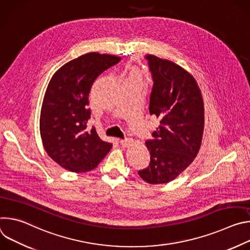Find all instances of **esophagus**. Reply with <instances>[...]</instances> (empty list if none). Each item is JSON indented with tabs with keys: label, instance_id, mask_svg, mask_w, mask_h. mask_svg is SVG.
<instances>
[{
	"label": "esophagus",
	"instance_id": "esophagus-1",
	"mask_svg": "<svg viewBox=\"0 0 250 250\" xmlns=\"http://www.w3.org/2000/svg\"><path fill=\"white\" fill-rule=\"evenodd\" d=\"M120 145L123 147H127L128 146H130L132 144V139L131 138H125V139H121L120 141Z\"/></svg>",
	"mask_w": 250,
	"mask_h": 250
}]
</instances>
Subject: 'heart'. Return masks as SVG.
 Segmentation results:
<instances>
[{
	"instance_id": "heart-1",
	"label": "heart",
	"mask_w": 250,
	"mask_h": 250,
	"mask_svg": "<svg viewBox=\"0 0 250 250\" xmlns=\"http://www.w3.org/2000/svg\"><path fill=\"white\" fill-rule=\"evenodd\" d=\"M126 82H133V83H138L141 85L142 84V75L140 73V71L137 69H132L128 74Z\"/></svg>"
}]
</instances>
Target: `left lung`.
I'll return each instance as SVG.
<instances>
[{"label": "left lung", "mask_w": 250, "mask_h": 250, "mask_svg": "<svg viewBox=\"0 0 250 250\" xmlns=\"http://www.w3.org/2000/svg\"><path fill=\"white\" fill-rule=\"evenodd\" d=\"M152 75L149 113L160 121L146 141L148 167L138 175L149 184H165L183 172L197 156L204 131V103L194 77L181 66L146 55Z\"/></svg>", "instance_id": "obj_1"}]
</instances>
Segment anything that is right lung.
Listing matches in <instances>:
<instances>
[{
  "mask_svg": "<svg viewBox=\"0 0 250 250\" xmlns=\"http://www.w3.org/2000/svg\"><path fill=\"white\" fill-rule=\"evenodd\" d=\"M121 57L91 52L69 61L52 76L42 106L40 129L47 154L66 170H93L112 148L95 127H87L93 83Z\"/></svg>",
  "mask_w": 250,
  "mask_h": 250,
  "instance_id": "1",
  "label": "right lung"
}]
</instances>
